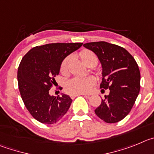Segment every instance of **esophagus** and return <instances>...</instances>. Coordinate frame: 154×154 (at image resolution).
Returning <instances> with one entry per match:
<instances>
[{"instance_id": "34e87169", "label": "esophagus", "mask_w": 154, "mask_h": 154, "mask_svg": "<svg viewBox=\"0 0 154 154\" xmlns=\"http://www.w3.org/2000/svg\"><path fill=\"white\" fill-rule=\"evenodd\" d=\"M79 95H83V96H86V97H89V94H72L71 96V97L72 98H74L75 97H77V96H79Z\"/></svg>"}]
</instances>
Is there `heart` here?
Masks as SVG:
<instances>
[{
  "mask_svg": "<svg viewBox=\"0 0 154 154\" xmlns=\"http://www.w3.org/2000/svg\"><path fill=\"white\" fill-rule=\"evenodd\" d=\"M80 56L85 64L92 60H97L95 54L88 50H84L81 51ZM70 60V57H67L62 62L60 70L63 74H66L67 72ZM94 84L95 79L92 77H75L67 83L66 89L71 94H86L91 91L92 86Z\"/></svg>",
  "mask_w": 154,
  "mask_h": 154,
  "instance_id": "b5f03b06",
  "label": "heart"
}]
</instances>
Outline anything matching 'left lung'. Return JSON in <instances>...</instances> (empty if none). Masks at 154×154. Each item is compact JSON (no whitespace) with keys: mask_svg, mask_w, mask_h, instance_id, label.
I'll list each match as a JSON object with an SVG mask.
<instances>
[{"mask_svg":"<svg viewBox=\"0 0 154 154\" xmlns=\"http://www.w3.org/2000/svg\"><path fill=\"white\" fill-rule=\"evenodd\" d=\"M97 56L102 67L101 88L110 93L95 109L108 124L123 120L130 113L140 89V73L132 55L124 48L105 41L84 44Z\"/></svg>","mask_w":154,"mask_h":154,"instance_id":"obj_1","label":"left lung"}]
</instances>
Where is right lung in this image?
I'll return each mask as SVG.
<instances>
[{"mask_svg":"<svg viewBox=\"0 0 154 154\" xmlns=\"http://www.w3.org/2000/svg\"><path fill=\"white\" fill-rule=\"evenodd\" d=\"M83 43H56L33 48L22 58L17 70L19 91L32 117L42 124H53L66 114L72 103L69 95L49 93L60 73L61 63Z\"/></svg>","mask_w":154,"mask_h":154,"instance_id":"obj_1","label":"right lung"}]
</instances>
